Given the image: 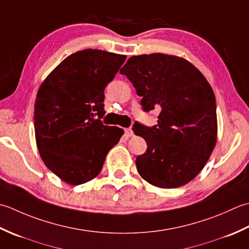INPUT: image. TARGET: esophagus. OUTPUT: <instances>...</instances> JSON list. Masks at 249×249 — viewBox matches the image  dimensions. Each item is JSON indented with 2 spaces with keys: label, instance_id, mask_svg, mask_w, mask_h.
<instances>
[{
  "label": "esophagus",
  "instance_id": "1",
  "mask_svg": "<svg viewBox=\"0 0 249 249\" xmlns=\"http://www.w3.org/2000/svg\"><path fill=\"white\" fill-rule=\"evenodd\" d=\"M124 133H125V135H126V136H128V138H131V136H133V135H134L133 131H132V129H131V128L125 129V130H124Z\"/></svg>",
  "mask_w": 249,
  "mask_h": 249
}]
</instances>
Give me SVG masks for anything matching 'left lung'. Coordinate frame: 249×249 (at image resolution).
Returning a JSON list of instances; mask_svg holds the SVG:
<instances>
[{
    "label": "left lung",
    "mask_w": 249,
    "mask_h": 249,
    "mask_svg": "<svg viewBox=\"0 0 249 249\" xmlns=\"http://www.w3.org/2000/svg\"><path fill=\"white\" fill-rule=\"evenodd\" d=\"M120 74L142 96L144 111L160 109L154 126L135 121L133 131L147 143L136 157L143 178L159 188H177L206 164L217 140L216 100L211 85L188 61L164 53L133 55Z\"/></svg>",
    "instance_id": "8db88e82"
}]
</instances>
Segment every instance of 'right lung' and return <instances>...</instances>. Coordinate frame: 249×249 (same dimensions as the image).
Masks as SVG:
<instances>
[{"mask_svg": "<svg viewBox=\"0 0 249 249\" xmlns=\"http://www.w3.org/2000/svg\"><path fill=\"white\" fill-rule=\"evenodd\" d=\"M125 55L85 49L69 55L37 91L34 128L37 149L48 169L70 185L100 174L124 130L104 125V89Z\"/></svg>", "mask_w": 249, "mask_h": 249, "instance_id": "obj_1", "label": "right lung"}]
</instances>
